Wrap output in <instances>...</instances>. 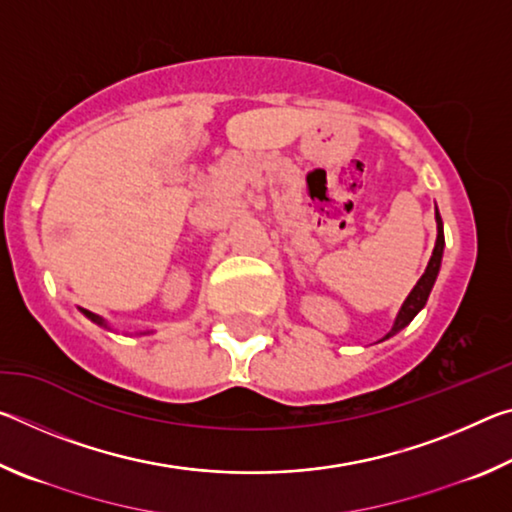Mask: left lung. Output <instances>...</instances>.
Here are the masks:
<instances>
[{"label": "left lung", "mask_w": 512, "mask_h": 512, "mask_svg": "<svg viewBox=\"0 0 512 512\" xmlns=\"http://www.w3.org/2000/svg\"><path fill=\"white\" fill-rule=\"evenodd\" d=\"M436 221H438V239H436V248H433V255L429 259V266L427 271H424V275L418 280V284H415L413 291L409 293V298L404 300V305L400 309V314H397V320L391 332H388L384 339H391L393 334L400 332V329H404L406 325L411 323V320L415 318V314L427 305V298L429 293L433 289V282H436L438 277V271H440V259H443V248H445V235H443V219H440V214L436 210Z\"/></svg>", "instance_id": "8db88e82"}]
</instances>
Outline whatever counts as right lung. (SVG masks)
Returning a JSON list of instances; mask_svg holds the SVG:
<instances>
[{"label":"right lung","instance_id":"obj_1","mask_svg":"<svg viewBox=\"0 0 512 512\" xmlns=\"http://www.w3.org/2000/svg\"><path fill=\"white\" fill-rule=\"evenodd\" d=\"M83 314L85 316H88V318H92L94 320V323H99V325H103V320L97 316V314H92V311H88V309H83Z\"/></svg>","mask_w":512,"mask_h":512}]
</instances>
